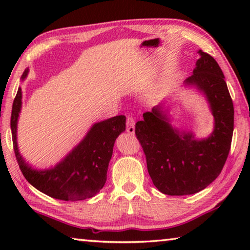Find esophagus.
I'll list each match as a JSON object with an SVG mask.
<instances>
[{
    "label": "esophagus",
    "instance_id": "obj_1",
    "mask_svg": "<svg viewBox=\"0 0 250 250\" xmlns=\"http://www.w3.org/2000/svg\"><path fill=\"white\" fill-rule=\"evenodd\" d=\"M126 132L130 134H134V118L132 116L126 117Z\"/></svg>",
    "mask_w": 250,
    "mask_h": 250
}]
</instances>
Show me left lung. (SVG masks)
<instances>
[{
	"instance_id": "1",
	"label": "left lung",
	"mask_w": 250,
	"mask_h": 250,
	"mask_svg": "<svg viewBox=\"0 0 250 250\" xmlns=\"http://www.w3.org/2000/svg\"><path fill=\"white\" fill-rule=\"evenodd\" d=\"M201 58L185 80L207 97L215 119L213 133L195 140L191 133H179L159 107L143 113L135 124V135L145 152L147 172L155 188L167 195H189L204 189L221 174L230 150L234 131V105L225 77L209 54Z\"/></svg>"
}]
</instances>
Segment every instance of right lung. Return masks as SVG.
Listing matches in <instances>:
<instances>
[{"label":"right lung","mask_w":250,"mask_h":250,"mask_svg":"<svg viewBox=\"0 0 250 250\" xmlns=\"http://www.w3.org/2000/svg\"><path fill=\"white\" fill-rule=\"evenodd\" d=\"M27 73V69L24 71L22 79ZM21 104L22 89L19 88L12 107L11 130L15 158L25 179L39 191L62 201H82L99 193L107 181L113 143L125 130V117L117 116L94 125L86 138L58 166L50 170L36 171L25 163L16 143Z\"/></svg>","instance_id":"obj_1"}]
</instances>
